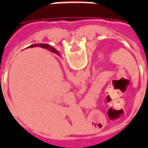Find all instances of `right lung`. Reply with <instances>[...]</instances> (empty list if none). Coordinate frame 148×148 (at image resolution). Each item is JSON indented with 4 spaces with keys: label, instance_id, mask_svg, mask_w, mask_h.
Segmentation results:
<instances>
[{
    "label": "right lung",
    "instance_id": "1",
    "mask_svg": "<svg viewBox=\"0 0 148 148\" xmlns=\"http://www.w3.org/2000/svg\"><path fill=\"white\" fill-rule=\"evenodd\" d=\"M36 46H38V47H42V48H45V49H47V50H49V51H51V52H55V53H57V54H59L56 50H55L53 47H51V45H49V44H46V43H37V44H34V45H31L30 47H36Z\"/></svg>",
    "mask_w": 148,
    "mask_h": 148
}]
</instances>
